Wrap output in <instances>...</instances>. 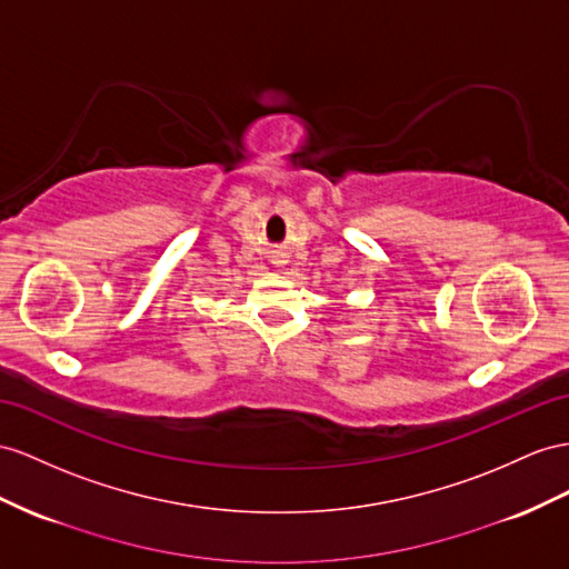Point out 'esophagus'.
Listing matches in <instances>:
<instances>
[{
	"mask_svg": "<svg viewBox=\"0 0 569 569\" xmlns=\"http://www.w3.org/2000/svg\"><path fill=\"white\" fill-rule=\"evenodd\" d=\"M273 264H281V261H273Z\"/></svg>",
	"mask_w": 569,
	"mask_h": 569,
	"instance_id": "obj_1",
	"label": "esophagus"
}]
</instances>
